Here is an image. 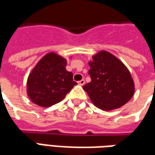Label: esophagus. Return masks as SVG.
Segmentation results:
<instances>
[{
  "mask_svg": "<svg viewBox=\"0 0 155 155\" xmlns=\"http://www.w3.org/2000/svg\"><path fill=\"white\" fill-rule=\"evenodd\" d=\"M85 80H81V81H78V84H79V85H85Z\"/></svg>",
  "mask_w": 155,
  "mask_h": 155,
  "instance_id": "esophagus-1",
  "label": "esophagus"
}]
</instances>
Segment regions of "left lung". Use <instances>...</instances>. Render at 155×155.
Listing matches in <instances>:
<instances>
[{"instance_id": "1", "label": "left lung", "mask_w": 155, "mask_h": 155, "mask_svg": "<svg viewBox=\"0 0 155 155\" xmlns=\"http://www.w3.org/2000/svg\"><path fill=\"white\" fill-rule=\"evenodd\" d=\"M91 81L83 89L96 107L111 111L123 107L133 97L134 81L128 69L111 53L101 50L89 61Z\"/></svg>"}]
</instances>
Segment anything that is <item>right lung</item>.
Masks as SVG:
<instances>
[{
	"mask_svg": "<svg viewBox=\"0 0 155 155\" xmlns=\"http://www.w3.org/2000/svg\"><path fill=\"white\" fill-rule=\"evenodd\" d=\"M66 64V59L54 52L48 53L37 63L27 81V94L32 102L42 107H51L77 85Z\"/></svg>",
	"mask_w": 155,
	"mask_h": 155,
	"instance_id": "obj_1",
	"label": "right lung"
}]
</instances>
